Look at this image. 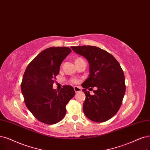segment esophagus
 <instances>
[{"label":"esophagus","instance_id":"esophagus-1","mask_svg":"<svg viewBox=\"0 0 150 150\" xmlns=\"http://www.w3.org/2000/svg\"><path fill=\"white\" fill-rule=\"evenodd\" d=\"M74 90L76 93H78V92H80L81 91V88L79 86H74Z\"/></svg>","mask_w":150,"mask_h":150}]
</instances>
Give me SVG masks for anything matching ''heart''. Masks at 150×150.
Returning <instances> with one entry per match:
<instances>
[{
  "label": "heart",
  "mask_w": 150,
  "mask_h": 150,
  "mask_svg": "<svg viewBox=\"0 0 150 150\" xmlns=\"http://www.w3.org/2000/svg\"><path fill=\"white\" fill-rule=\"evenodd\" d=\"M80 59H81V58H77V59L75 60V61H76V60H80ZM71 81L72 83H78L79 80H78V79H75V78H74V79H72L71 80Z\"/></svg>",
  "instance_id": "1"
}]
</instances>
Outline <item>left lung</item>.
Wrapping results in <instances>:
<instances>
[{"instance_id": "1", "label": "left lung", "mask_w": 150, "mask_h": 150, "mask_svg": "<svg viewBox=\"0 0 150 150\" xmlns=\"http://www.w3.org/2000/svg\"><path fill=\"white\" fill-rule=\"evenodd\" d=\"M71 48L89 63V77L81 84L86 96L83 105L84 114L96 122L110 119L117 112L125 93L124 74L119 63L113 55L96 46ZM95 86L97 90L91 96L86 89Z\"/></svg>"}]
</instances>
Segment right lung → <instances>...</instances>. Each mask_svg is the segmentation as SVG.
I'll return each instance as SVG.
<instances>
[{"label":"right lung","mask_w":150,"mask_h":150,"mask_svg":"<svg viewBox=\"0 0 150 150\" xmlns=\"http://www.w3.org/2000/svg\"><path fill=\"white\" fill-rule=\"evenodd\" d=\"M71 50L67 47H51L39 54L28 65L21 84L27 108L46 124H54L66 114L65 106L75 92L65 85L60 91L53 89L60 66Z\"/></svg>","instance_id":"right-lung-1"}]
</instances>
